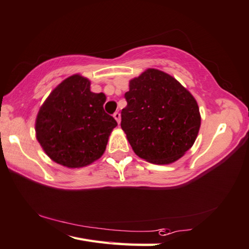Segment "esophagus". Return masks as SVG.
<instances>
[{"label": "esophagus", "mask_w": 249, "mask_h": 249, "mask_svg": "<svg viewBox=\"0 0 249 249\" xmlns=\"http://www.w3.org/2000/svg\"><path fill=\"white\" fill-rule=\"evenodd\" d=\"M113 116H114V119L116 120L117 123L120 124V122H121V114H120V113L119 112H115L114 114H113Z\"/></svg>", "instance_id": "esophagus-1"}]
</instances>
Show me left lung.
Returning a JSON list of instances; mask_svg holds the SVG:
<instances>
[{
	"instance_id": "obj_1",
	"label": "left lung",
	"mask_w": 249,
	"mask_h": 249,
	"mask_svg": "<svg viewBox=\"0 0 249 249\" xmlns=\"http://www.w3.org/2000/svg\"><path fill=\"white\" fill-rule=\"evenodd\" d=\"M121 116L134 152L150 163L184 156L199 132V107L191 92L164 71L149 69L129 81Z\"/></svg>"
}]
</instances>
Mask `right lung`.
I'll use <instances>...</instances> for the list:
<instances>
[{
  "mask_svg": "<svg viewBox=\"0 0 249 249\" xmlns=\"http://www.w3.org/2000/svg\"><path fill=\"white\" fill-rule=\"evenodd\" d=\"M105 93L90 91V81L73 75L50 93L36 120V134L43 150L56 163L81 168L106 150L114 117L106 113Z\"/></svg>",
  "mask_w": 249,
  "mask_h": 249,
  "instance_id": "obj_1",
  "label": "right lung"
}]
</instances>
